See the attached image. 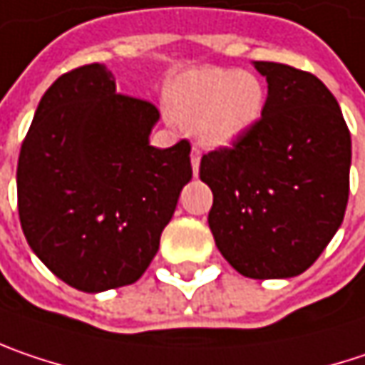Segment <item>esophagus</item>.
<instances>
[{"mask_svg":"<svg viewBox=\"0 0 365 365\" xmlns=\"http://www.w3.org/2000/svg\"><path fill=\"white\" fill-rule=\"evenodd\" d=\"M199 162H201V151H199V147H193V151H191V166H193V176L199 174Z\"/></svg>","mask_w":365,"mask_h":365,"instance_id":"34e87169","label":"esophagus"}]
</instances>
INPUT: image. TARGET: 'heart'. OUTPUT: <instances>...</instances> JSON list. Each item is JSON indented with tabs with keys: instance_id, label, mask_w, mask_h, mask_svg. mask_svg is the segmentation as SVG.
Returning a JSON list of instances; mask_svg holds the SVG:
<instances>
[{
	"instance_id": "obj_1",
	"label": "heart",
	"mask_w": 365,
	"mask_h": 365,
	"mask_svg": "<svg viewBox=\"0 0 365 365\" xmlns=\"http://www.w3.org/2000/svg\"><path fill=\"white\" fill-rule=\"evenodd\" d=\"M170 118L197 130L203 145L228 147L257 124L266 103L262 81L237 68H203L176 76L166 91Z\"/></svg>"
}]
</instances>
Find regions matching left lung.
Masks as SVG:
<instances>
[{
	"instance_id": "left-lung-1",
	"label": "left lung",
	"mask_w": 365,
	"mask_h": 365,
	"mask_svg": "<svg viewBox=\"0 0 365 365\" xmlns=\"http://www.w3.org/2000/svg\"><path fill=\"white\" fill-rule=\"evenodd\" d=\"M253 66L268 83L262 118L232 147L203 155L199 178L214 193L207 222L222 257L247 278H293L343 222L351 135L320 78Z\"/></svg>"
}]
</instances>
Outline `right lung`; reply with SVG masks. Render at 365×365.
I'll list each match as a JSON object with an SVG mask.
<instances>
[{
    "label": "right lung",
    "instance_id": "obj_1",
    "mask_svg": "<svg viewBox=\"0 0 365 365\" xmlns=\"http://www.w3.org/2000/svg\"><path fill=\"white\" fill-rule=\"evenodd\" d=\"M160 112L118 95L103 64L62 74L41 97L18 158V214L41 262L101 293L137 282L160 249L182 187L189 141L149 145Z\"/></svg>",
    "mask_w": 365,
    "mask_h": 365
}]
</instances>
